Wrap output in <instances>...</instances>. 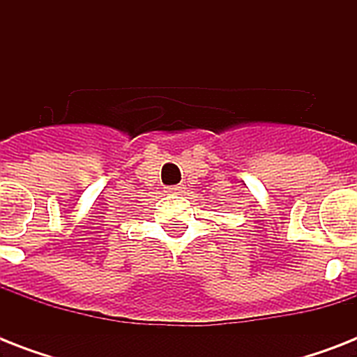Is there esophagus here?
<instances>
[{
  "label": "esophagus",
  "mask_w": 357,
  "mask_h": 357,
  "mask_svg": "<svg viewBox=\"0 0 357 357\" xmlns=\"http://www.w3.org/2000/svg\"><path fill=\"white\" fill-rule=\"evenodd\" d=\"M183 189V185H172V187H168V192H181Z\"/></svg>",
  "instance_id": "1"
}]
</instances>
